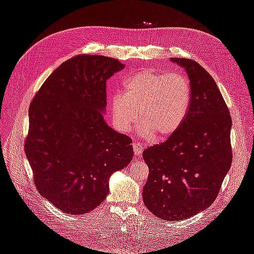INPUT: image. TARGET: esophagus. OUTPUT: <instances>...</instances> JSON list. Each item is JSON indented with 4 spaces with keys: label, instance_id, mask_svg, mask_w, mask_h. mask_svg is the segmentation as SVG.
Listing matches in <instances>:
<instances>
[{
    "label": "esophagus",
    "instance_id": "obj_1",
    "mask_svg": "<svg viewBox=\"0 0 254 254\" xmlns=\"http://www.w3.org/2000/svg\"><path fill=\"white\" fill-rule=\"evenodd\" d=\"M132 147H133V152H134V156L139 157V156L141 155V153H142V151H143V147H142V145H141L140 143L133 142V143H132Z\"/></svg>",
    "mask_w": 254,
    "mask_h": 254
}]
</instances>
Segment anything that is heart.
Returning <instances> with one entry per match:
<instances>
[{
	"label": "heart",
	"mask_w": 254,
	"mask_h": 254,
	"mask_svg": "<svg viewBox=\"0 0 254 254\" xmlns=\"http://www.w3.org/2000/svg\"><path fill=\"white\" fill-rule=\"evenodd\" d=\"M191 90L186 76L178 73L143 71L130 75L123 82V94L110 99L113 125L127 132L139 119V133L150 139L165 140L175 134L186 121L190 106Z\"/></svg>",
	"instance_id": "b5f03b06"
}]
</instances>
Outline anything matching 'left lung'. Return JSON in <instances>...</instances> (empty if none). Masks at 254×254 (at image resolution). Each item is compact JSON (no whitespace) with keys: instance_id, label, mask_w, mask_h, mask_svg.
Masks as SVG:
<instances>
[{"instance_id":"8db88e82","label":"left lung","mask_w":254,"mask_h":254,"mask_svg":"<svg viewBox=\"0 0 254 254\" xmlns=\"http://www.w3.org/2000/svg\"><path fill=\"white\" fill-rule=\"evenodd\" d=\"M188 74V117L175 134L143 151L149 176L143 201L157 217L183 220L209 207L232 163V120L212 76L196 61L171 58Z\"/></svg>"}]
</instances>
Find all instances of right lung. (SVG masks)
I'll list each match as a JSON object with an SVG mask.
<instances>
[{"label": "right lung", "mask_w": 254, "mask_h": 254, "mask_svg": "<svg viewBox=\"0 0 254 254\" xmlns=\"http://www.w3.org/2000/svg\"><path fill=\"white\" fill-rule=\"evenodd\" d=\"M124 67L110 57L76 56L49 76L29 106L24 149L36 188L64 213L94 210L111 175L133 158L131 139L104 120L106 81Z\"/></svg>", "instance_id": "1"}]
</instances>
